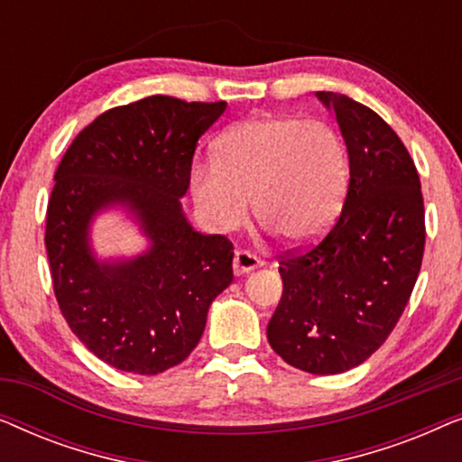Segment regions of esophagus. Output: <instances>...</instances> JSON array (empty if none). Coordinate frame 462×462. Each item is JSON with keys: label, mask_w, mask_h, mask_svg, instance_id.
I'll return each mask as SVG.
<instances>
[{"label": "esophagus", "mask_w": 462, "mask_h": 462, "mask_svg": "<svg viewBox=\"0 0 462 462\" xmlns=\"http://www.w3.org/2000/svg\"><path fill=\"white\" fill-rule=\"evenodd\" d=\"M261 264H263L261 258L252 254L250 250H237L236 256H233V271H236L237 275L248 273V271L261 267Z\"/></svg>", "instance_id": "obj_1"}]
</instances>
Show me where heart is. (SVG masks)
Returning <instances> with one entry per match:
<instances>
[{
  "instance_id": "heart-1",
  "label": "heart",
  "mask_w": 462,
  "mask_h": 462,
  "mask_svg": "<svg viewBox=\"0 0 462 462\" xmlns=\"http://www.w3.org/2000/svg\"><path fill=\"white\" fill-rule=\"evenodd\" d=\"M349 153L343 136L321 119L256 117L225 132L217 162L191 168V193L214 231L256 218L292 244L321 236L343 206Z\"/></svg>"
}]
</instances>
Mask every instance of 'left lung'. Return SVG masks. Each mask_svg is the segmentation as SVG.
I'll return each instance as SVG.
<instances>
[{"label":"left lung","mask_w":462,"mask_h":462,"mask_svg":"<svg viewBox=\"0 0 462 462\" xmlns=\"http://www.w3.org/2000/svg\"><path fill=\"white\" fill-rule=\"evenodd\" d=\"M337 113L349 189L330 229L277 256L282 300L267 338L283 362L340 374L381 346L406 309L425 252V204L406 144L357 100L318 92Z\"/></svg>","instance_id":"1"}]
</instances>
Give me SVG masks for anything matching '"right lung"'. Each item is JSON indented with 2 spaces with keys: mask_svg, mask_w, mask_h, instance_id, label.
<instances>
[{
  "mask_svg": "<svg viewBox=\"0 0 462 462\" xmlns=\"http://www.w3.org/2000/svg\"><path fill=\"white\" fill-rule=\"evenodd\" d=\"M225 109V100L162 94L113 106L75 136L56 168L46 214L54 296L75 337L113 368L151 376L185 362L212 300L233 282V244L195 231L179 199L199 136ZM113 203L142 220L147 255L124 263L91 256L89 220Z\"/></svg>",
  "mask_w": 462,
  "mask_h": 462,
  "instance_id": "1",
  "label": "right lung"
}]
</instances>
